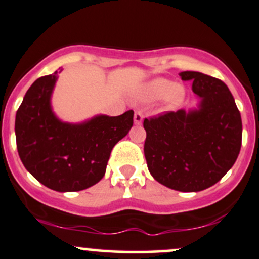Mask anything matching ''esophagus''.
<instances>
[{
  "mask_svg": "<svg viewBox=\"0 0 259 259\" xmlns=\"http://www.w3.org/2000/svg\"><path fill=\"white\" fill-rule=\"evenodd\" d=\"M142 120H144V114L140 111H136L135 114H134V124L135 125H141Z\"/></svg>",
  "mask_w": 259,
  "mask_h": 259,
  "instance_id": "obj_1",
  "label": "esophagus"
}]
</instances>
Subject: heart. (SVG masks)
<instances>
[{"instance_id":"heart-1","label":"heart","mask_w":259,"mask_h":259,"mask_svg":"<svg viewBox=\"0 0 259 259\" xmlns=\"http://www.w3.org/2000/svg\"><path fill=\"white\" fill-rule=\"evenodd\" d=\"M135 96L141 102H153L163 99L165 108L170 109L179 106L185 99V89L169 79L153 78L140 86Z\"/></svg>"}]
</instances>
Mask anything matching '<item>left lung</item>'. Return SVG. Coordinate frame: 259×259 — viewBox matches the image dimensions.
Here are the masks:
<instances>
[{
  "label": "left lung",
  "mask_w": 259,
  "mask_h": 259,
  "mask_svg": "<svg viewBox=\"0 0 259 259\" xmlns=\"http://www.w3.org/2000/svg\"><path fill=\"white\" fill-rule=\"evenodd\" d=\"M192 81L195 108L144 120L145 157L158 183L183 192L208 189L228 173L240 153L242 121L230 90L222 80L181 72Z\"/></svg>",
  "instance_id": "8db88e82"
}]
</instances>
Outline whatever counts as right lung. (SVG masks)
<instances>
[{"instance_id": "obj_1", "label": "right lung", "mask_w": 259, "mask_h": 259, "mask_svg": "<svg viewBox=\"0 0 259 259\" xmlns=\"http://www.w3.org/2000/svg\"><path fill=\"white\" fill-rule=\"evenodd\" d=\"M63 69L35 80L16 114L20 159L35 179L58 192L85 190L102 179L112 148L127 135L134 112L97 114L80 123L59 119L52 94Z\"/></svg>"}]
</instances>
